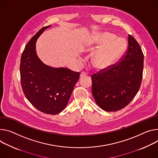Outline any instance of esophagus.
Here are the masks:
<instances>
[{"label": "esophagus", "instance_id": "obj_1", "mask_svg": "<svg viewBox=\"0 0 158 158\" xmlns=\"http://www.w3.org/2000/svg\"><path fill=\"white\" fill-rule=\"evenodd\" d=\"M87 75V73H85V72H82V73H81V74H80V76L81 77H84L85 76Z\"/></svg>", "mask_w": 158, "mask_h": 158}]
</instances>
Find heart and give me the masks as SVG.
Wrapping results in <instances>:
<instances>
[{
  "label": "heart",
  "instance_id": "obj_1",
  "mask_svg": "<svg viewBox=\"0 0 158 158\" xmlns=\"http://www.w3.org/2000/svg\"><path fill=\"white\" fill-rule=\"evenodd\" d=\"M89 50L101 48L94 54L93 65L98 69H106L117 62L126 48V43L108 32L94 35L88 45Z\"/></svg>",
  "mask_w": 158,
  "mask_h": 158
}]
</instances>
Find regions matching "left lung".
Returning a JSON list of instances; mask_svg holds the SVG:
<instances>
[{
	"instance_id": "1",
	"label": "left lung",
	"mask_w": 158,
	"mask_h": 158,
	"mask_svg": "<svg viewBox=\"0 0 158 158\" xmlns=\"http://www.w3.org/2000/svg\"><path fill=\"white\" fill-rule=\"evenodd\" d=\"M143 67L142 49L128 35L127 49L120 60L91 76L92 93L96 104L106 111H116L127 106L139 90Z\"/></svg>"
}]
</instances>
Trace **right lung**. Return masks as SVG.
Instances as JSON below:
<instances>
[{"label":"right lung","mask_w":158,"mask_h":158,"mask_svg":"<svg viewBox=\"0 0 158 158\" xmlns=\"http://www.w3.org/2000/svg\"><path fill=\"white\" fill-rule=\"evenodd\" d=\"M50 26L42 27L26 45L21 59L20 76L22 89L28 101L43 113L56 114L67 105L80 73L47 65L38 56L36 40Z\"/></svg>","instance_id":"1"}]
</instances>
